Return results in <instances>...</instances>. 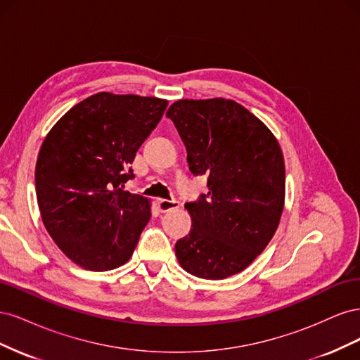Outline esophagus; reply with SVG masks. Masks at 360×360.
<instances>
[{"label": "esophagus", "instance_id": "obj_1", "mask_svg": "<svg viewBox=\"0 0 360 360\" xmlns=\"http://www.w3.org/2000/svg\"><path fill=\"white\" fill-rule=\"evenodd\" d=\"M179 207H180V202L176 201V200H172V201H169V200H159V210L162 213H167L169 210L179 209Z\"/></svg>", "mask_w": 360, "mask_h": 360}]
</instances>
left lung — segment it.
I'll return each instance as SVG.
<instances>
[{
    "mask_svg": "<svg viewBox=\"0 0 360 360\" xmlns=\"http://www.w3.org/2000/svg\"><path fill=\"white\" fill-rule=\"evenodd\" d=\"M167 117L186 146L189 169L209 192L186 202L191 231L176 243L183 270L202 279L240 274L276 233L285 202V165L278 139L230 99H181Z\"/></svg>",
    "mask_w": 360,
    "mask_h": 360,
    "instance_id": "8db88e82",
    "label": "left lung"
}]
</instances>
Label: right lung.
<instances>
[{"mask_svg": "<svg viewBox=\"0 0 360 360\" xmlns=\"http://www.w3.org/2000/svg\"><path fill=\"white\" fill-rule=\"evenodd\" d=\"M168 101L96 93L52 126L36 163L43 225L76 266L112 270L132 257L150 221V200L123 191L130 163Z\"/></svg>", "mask_w": 360, "mask_h": 360, "instance_id": "add662e5", "label": "right lung"}]
</instances>
